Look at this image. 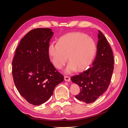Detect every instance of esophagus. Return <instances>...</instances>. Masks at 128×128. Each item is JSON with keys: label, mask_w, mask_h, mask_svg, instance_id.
<instances>
[{"label": "esophagus", "mask_w": 128, "mask_h": 128, "mask_svg": "<svg viewBox=\"0 0 128 128\" xmlns=\"http://www.w3.org/2000/svg\"><path fill=\"white\" fill-rule=\"evenodd\" d=\"M64 80L66 81H67V82H69V81L70 80V78L69 76H64Z\"/></svg>", "instance_id": "esophagus-1"}]
</instances>
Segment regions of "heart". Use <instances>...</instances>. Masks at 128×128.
<instances>
[{
  "mask_svg": "<svg viewBox=\"0 0 128 128\" xmlns=\"http://www.w3.org/2000/svg\"><path fill=\"white\" fill-rule=\"evenodd\" d=\"M48 54L54 66L61 69L68 60L67 73L82 71L91 63L96 52V45L93 39L82 32H74L60 38L57 44L48 46Z\"/></svg>",
  "mask_w": 128,
  "mask_h": 128,
  "instance_id": "heart-1",
  "label": "heart"
}]
</instances>
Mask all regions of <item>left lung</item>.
Masks as SVG:
<instances>
[{
  "label": "left lung",
  "mask_w": 128,
  "mask_h": 128,
  "mask_svg": "<svg viewBox=\"0 0 128 128\" xmlns=\"http://www.w3.org/2000/svg\"><path fill=\"white\" fill-rule=\"evenodd\" d=\"M98 32L97 54L92 66L71 77L72 82L80 87V94L75 97L86 104L94 102L106 91L114 70L112 50L105 36Z\"/></svg>",
  "instance_id": "1"
}]
</instances>
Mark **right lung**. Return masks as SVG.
Masks as SVG:
<instances>
[{
    "instance_id": "add662e5",
    "label": "right lung",
    "mask_w": 128,
    "mask_h": 128,
    "mask_svg": "<svg viewBox=\"0 0 128 128\" xmlns=\"http://www.w3.org/2000/svg\"><path fill=\"white\" fill-rule=\"evenodd\" d=\"M52 30H32L23 38L12 61V75L20 94L36 106L45 103L64 76L50 61L48 46Z\"/></svg>"
}]
</instances>
